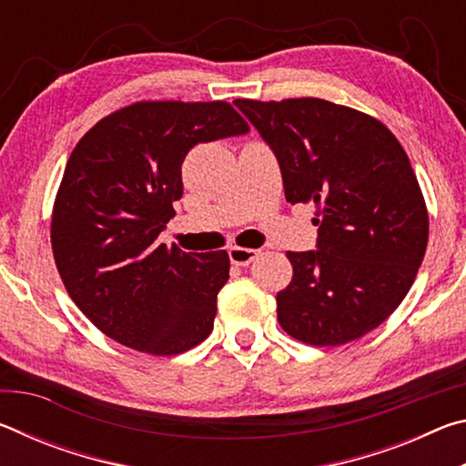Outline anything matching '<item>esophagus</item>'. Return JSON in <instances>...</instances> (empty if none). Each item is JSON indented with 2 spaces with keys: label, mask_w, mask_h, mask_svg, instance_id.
<instances>
[{
  "label": "esophagus",
  "mask_w": 466,
  "mask_h": 466,
  "mask_svg": "<svg viewBox=\"0 0 466 466\" xmlns=\"http://www.w3.org/2000/svg\"><path fill=\"white\" fill-rule=\"evenodd\" d=\"M228 255H230V261L234 265H248L250 261H255L258 250L257 248H247V247H230V250H228Z\"/></svg>",
  "instance_id": "esophagus-1"
}]
</instances>
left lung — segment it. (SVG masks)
I'll return each mask as SVG.
<instances>
[{"instance_id": "1", "label": "left lung", "mask_w": 466, "mask_h": 466, "mask_svg": "<svg viewBox=\"0 0 466 466\" xmlns=\"http://www.w3.org/2000/svg\"><path fill=\"white\" fill-rule=\"evenodd\" d=\"M278 156L286 199L314 203L319 250L286 255L294 275L278 320L306 345L364 337L411 289L430 218L403 146L374 116L322 98L234 100Z\"/></svg>"}]
</instances>
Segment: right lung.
<instances>
[{
    "label": "right lung",
    "mask_w": 466,
    "mask_h": 466,
    "mask_svg": "<svg viewBox=\"0 0 466 466\" xmlns=\"http://www.w3.org/2000/svg\"><path fill=\"white\" fill-rule=\"evenodd\" d=\"M247 131L226 100H139L77 141L55 195L51 248L69 298L106 337L149 356L209 337L228 252H183L157 234L183 197L185 156Z\"/></svg>",
    "instance_id": "obj_1"
}]
</instances>
